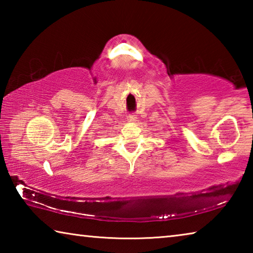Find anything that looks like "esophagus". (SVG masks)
Segmentation results:
<instances>
[{
  "label": "esophagus",
  "mask_w": 253,
  "mask_h": 253,
  "mask_svg": "<svg viewBox=\"0 0 253 253\" xmlns=\"http://www.w3.org/2000/svg\"><path fill=\"white\" fill-rule=\"evenodd\" d=\"M128 122L129 123H135V122H137V117L135 116V115H130V116H128Z\"/></svg>",
  "instance_id": "obj_1"
}]
</instances>
